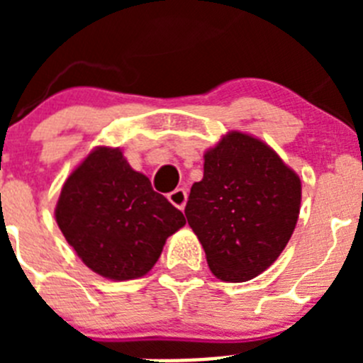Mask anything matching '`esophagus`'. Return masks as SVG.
<instances>
[{"instance_id": "34e87169", "label": "esophagus", "mask_w": 363, "mask_h": 363, "mask_svg": "<svg viewBox=\"0 0 363 363\" xmlns=\"http://www.w3.org/2000/svg\"><path fill=\"white\" fill-rule=\"evenodd\" d=\"M169 201H171L174 207H178V209H184L185 203H187V191H185V189H176V191H172L171 194H169Z\"/></svg>"}]
</instances>
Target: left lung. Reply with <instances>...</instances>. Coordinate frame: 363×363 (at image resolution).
I'll return each mask as SVG.
<instances>
[{
    "label": "left lung",
    "instance_id": "left-lung-1",
    "mask_svg": "<svg viewBox=\"0 0 363 363\" xmlns=\"http://www.w3.org/2000/svg\"><path fill=\"white\" fill-rule=\"evenodd\" d=\"M185 216L223 281L258 277L281 255L300 214L301 184L274 150L242 133L205 152Z\"/></svg>",
    "mask_w": 363,
    "mask_h": 363
}]
</instances>
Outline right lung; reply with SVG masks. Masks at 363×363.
I'll use <instances>...</instances> for the list:
<instances>
[{
	"instance_id": "1",
	"label": "right lung",
	"mask_w": 363,
	"mask_h": 363,
	"mask_svg": "<svg viewBox=\"0 0 363 363\" xmlns=\"http://www.w3.org/2000/svg\"><path fill=\"white\" fill-rule=\"evenodd\" d=\"M56 221L86 267L133 280L152 269L185 216L130 169L120 149L98 147L67 178Z\"/></svg>"
}]
</instances>
